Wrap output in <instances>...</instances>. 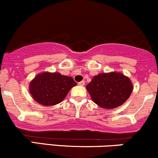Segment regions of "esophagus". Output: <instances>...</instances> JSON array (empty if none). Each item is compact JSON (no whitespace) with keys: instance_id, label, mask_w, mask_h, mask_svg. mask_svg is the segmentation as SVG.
<instances>
[{"instance_id":"esophagus-1","label":"esophagus","mask_w":158,"mask_h":158,"mask_svg":"<svg viewBox=\"0 0 158 158\" xmlns=\"http://www.w3.org/2000/svg\"><path fill=\"white\" fill-rule=\"evenodd\" d=\"M78 85H80V86H84V85H85V81H79V82H78Z\"/></svg>"}]
</instances>
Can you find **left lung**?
<instances>
[{
	"label": "left lung",
	"instance_id": "1",
	"mask_svg": "<svg viewBox=\"0 0 158 158\" xmlns=\"http://www.w3.org/2000/svg\"><path fill=\"white\" fill-rule=\"evenodd\" d=\"M92 100L106 109L123 105L130 97L133 85L129 78L117 72L99 73L86 86Z\"/></svg>",
	"mask_w": 158,
	"mask_h": 158
}]
</instances>
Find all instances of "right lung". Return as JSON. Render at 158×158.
<instances>
[{
  "label": "right lung",
  "mask_w": 158,
  "mask_h": 158,
  "mask_svg": "<svg viewBox=\"0 0 158 158\" xmlns=\"http://www.w3.org/2000/svg\"><path fill=\"white\" fill-rule=\"evenodd\" d=\"M77 82L73 78L59 73L43 72L38 74L30 84V93L33 99L44 106L60 103Z\"/></svg>",
  "instance_id": "obj_1"
}]
</instances>
